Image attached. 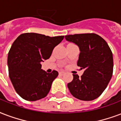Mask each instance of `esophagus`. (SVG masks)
Masks as SVG:
<instances>
[{
	"mask_svg": "<svg viewBox=\"0 0 121 121\" xmlns=\"http://www.w3.org/2000/svg\"><path fill=\"white\" fill-rule=\"evenodd\" d=\"M65 73V72L64 71H60V72H59V75H60V76H62V75L64 74Z\"/></svg>",
	"mask_w": 121,
	"mask_h": 121,
	"instance_id": "esophagus-1",
	"label": "esophagus"
}]
</instances>
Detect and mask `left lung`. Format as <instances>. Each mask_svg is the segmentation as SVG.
Masks as SVG:
<instances>
[{"label":"left lung","instance_id":"8db88e82","mask_svg":"<svg viewBox=\"0 0 121 121\" xmlns=\"http://www.w3.org/2000/svg\"><path fill=\"white\" fill-rule=\"evenodd\" d=\"M67 41L79 47L77 65L84 69L81 77L73 74V80L68 84L71 94L82 101L96 99L104 92L113 75V53L108 44L95 34L66 35Z\"/></svg>","mask_w":121,"mask_h":121}]
</instances>
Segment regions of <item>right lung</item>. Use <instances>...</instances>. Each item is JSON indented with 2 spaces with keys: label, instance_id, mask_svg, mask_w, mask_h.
Segmentation results:
<instances>
[{
  "label": "right lung",
  "instance_id": "add662e5",
  "mask_svg": "<svg viewBox=\"0 0 121 121\" xmlns=\"http://www.w3.org/2000/svg\"><path fill=\"white\" fill-rule=\"evenodd\" d=\"M64 36L51 37L36 33L21 34L13 43L8 55L9 77L18 95L27 101L46 97L53 80L59 75L47 73L41 62L49 58Z\"/></svg>",
  "mask_w": 121,
  "mask_h": 121
}]
</instances>
